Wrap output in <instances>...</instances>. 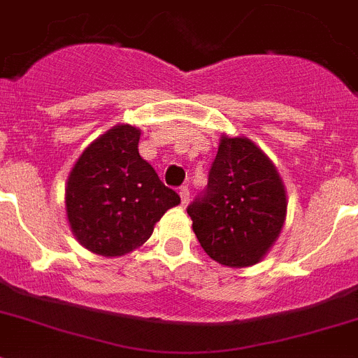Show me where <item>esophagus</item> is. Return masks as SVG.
<instances>
[{
  "instance_id": "esophagus-1",
  "label": "esophagus",
  "mask_w": 358,
  "mask_h": 358,
  "mask_svg": "<svg viewBox=\"0 0 358 358\" xmlns=\"http://www.w3.org/2000/svg\"><path fill=\"white\" fill-rule=\"evenodd\" d=\"M179 195H181V203H188L189 202V189L186 186L179 188Z\"/></svg>"
}]
</instances>
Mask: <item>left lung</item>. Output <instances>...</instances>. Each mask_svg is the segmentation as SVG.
Here are the masks:
<instances>
[{"label":"left lung","instance_id":"obj_1","mask_svg":"<svg viewBox=\"0 0 358 358\" xmlns=\"http://www.w3.org/2000/svg\"><path fill=\"white\" fill-rule=\"evenodd\" d=\"M193 232L213 260L258 264L278 239L287 193L271 159L244 137H223L206 189L188 206Z\"/></svg>","mask_w":358,"mask_h":358}]
</instances>
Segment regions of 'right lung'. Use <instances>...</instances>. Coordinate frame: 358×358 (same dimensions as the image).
Instances as JSON below:
<instances>
[{
	"label": "right lung",
	"instance_id": "right-lung-1",
	"mask_svg": "<svg viewBox=\"0 0 358 358\" xmlns=\"http://www.w3.org/2000/svg\"><path fill=\"white\" fill-rule=\"evenodd\" d=\"M138 138L134 126H114L80 155L68 177L71 232L101 257H121L144 244L156 221L181 202L138 155Z\"/></svg>",
	"mask_w": 358,
	"mask_h": 358
}]
</instances>
